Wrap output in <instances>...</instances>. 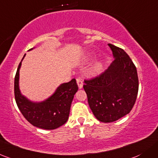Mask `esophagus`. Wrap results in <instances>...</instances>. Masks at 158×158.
Instances as JSON below:
<instances>
[{
	"instance_id": "obj_1",
	"label": "esophagus",
	"mask_w": 158,
	"mask_h": 158,
	"mask_svg": "<svg viewBox=\"0 0 158 158\" xmlns=\"http://www.w3.org/2000/svg\"><path fill=\"white\" fill-rule=\"evenodd\" d=\"M76 82H77L78 86H79V89H82V86H83V82H82V79L80 77H78L76 79Z\"/></svg>"
}]
</instances>
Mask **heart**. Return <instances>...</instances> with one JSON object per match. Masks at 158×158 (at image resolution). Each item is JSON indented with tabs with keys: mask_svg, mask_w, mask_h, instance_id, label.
<instances>
[{
	"mask_svg": "<svg viewBox=\"0 0 158 158\" xmlns=\"http://www.w3.org/2000/svg\"><path fill=\"white\" fill-rule=\"evenodd\" d=\"M101 67H102V66H101V64H95V65L93 66L92 69H91V73L94 74V75L98 74L101 71Z\"/></svg>",
	"mask_w": 158,
	"mask_h": 158,
	"instance_id": "obj_1",
	"label": "heart"
}]
</instances>
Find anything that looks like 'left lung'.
Listing matches in <instances>:
<instances>
[{"label": "left lung", "instance_id": "8db88e82", "mask_svg": "<svg viewBox=\"0 0 158 158\" xmlns=\"http://www.w3.org/2000/svg\"><path fill=\"white\" fill-rule=\"evenodd\" d=\"M114 60L103 73L85 80L84 90L94 117L111 123L129 114L135 104L139 79L135 64L124 50L108 44Z\"/></svg>", "mask_w": 158, "mask_h": 158}]
</instances>
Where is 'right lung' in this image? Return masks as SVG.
Wrapping results in <instances>:
<instances>
[{
    "mask_svg": "<svg viewBox=\"0 0 158 158\" xmlns=\"http://www.w3.org/2000/svg\"><path fill=\"white\" fill-rule=\"evenodd\" d=\"M25 56L26 54L19 63L14 79L15 100L18 108L23 117L34 127L43 129H57L66 123L69 118L71 104L79 89L76 79L61 84L45 101H31L21 94L19 87V69Z\"/></svg>",
    "mask_w": 158,
    "mask_h": 158,
    "instance_id": "add662e5",
    "label": "right lung"
}]
</instances>
